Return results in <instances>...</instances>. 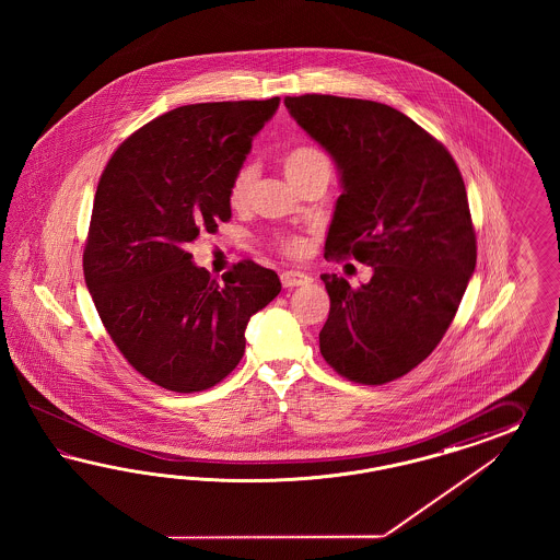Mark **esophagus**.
<instances>
[{
	"mask_svg": "<svg viewBox=\"0 0 560 560\" xmlns=\"http://www.w3.org/2000/svg\"><path fill=\"white\" fill-rule=\"evenodd\" d=\"M281 283H283V288H300V285L312 283V277L300 271H283L281 272Z\"/></svg>",
	"mask_w": 560,
	"mask_h": 560,
	"instance_id": "obj_1",
	"label": "esophagus"
}]
</instances>
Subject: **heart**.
I'll use <instances>...</instances> for the list:
<instances>
[{"instance_id":"obj_1","label":"heart","mask_w":560,"mask_h":560,"mask_svg":"<svg viewBox=\"0 0 560 560\" xmlns=\"http://www.w3.org/2000/svg\"><path fill=\"white\" fill-rule=\"evenodd\" d=\"M283 170L289 183L293 187L302 185L305 178L318 174V172H328L330 174V162L326 153L314 145H295L283 155ZM256 168L253 164H244L242 168L236 170L232 176L228 199L232 207H244L250 199V192L255 187ZM279 248L289 256L304 255L307 248V242L302 236H288L279 240Z\"/></svg>"}]
</instances>
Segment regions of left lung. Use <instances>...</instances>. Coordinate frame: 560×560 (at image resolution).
<instances>
[{"instance_id": "1", "label": "left lung", "mask_w": 560, "mask_h": 560, "mask_svg": "<svg viewBox=\"0 0 560 560\" xmlns=\"http://www.w3.org/2000/svg\"><path fill=\"white\" fill-rule=\"evenodd\" d=\"M285 106L340 172L326 255L373 271L357 289L320 277L330 295L320 353L351 382L386 384L433 353L475 272L462 174L443 143L388 104L304 94Z\"/></svg>"}]
</instances>
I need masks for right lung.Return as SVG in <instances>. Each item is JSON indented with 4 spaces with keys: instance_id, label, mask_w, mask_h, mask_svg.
Here are the masks:
<instances>
[{
    "instance_id": "right-lung-1",
    "label": "right lung",
    "mask_w": 560,
    "mask_h": 560,
    "mask_svg": "<svg viewBox=\"0 0 560 560\" xmlns=\"http://www.w3.org/2000/svg\"><path fill=\"white\" fill-rule=\"evenodd\" d=\"M279 101L174 108L127 137L102 172L85 285L122 357L166 390H207L234 372L250 316L281 291L277 272L253 260L218 283L187 253L232 218V176Z\"/></svg>"
}]
</instances>
